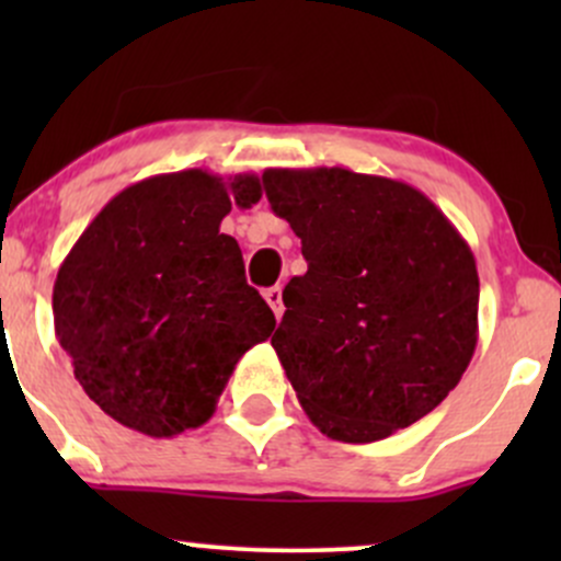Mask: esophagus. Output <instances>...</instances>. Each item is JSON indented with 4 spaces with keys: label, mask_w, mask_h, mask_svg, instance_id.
Segmentation results:
<instances>
[{
    "label": "esophagus",
    "mask_w": 561,
    "mask_h": 561,
    "mask_svg": "<svg viewBox=\"0 0 561 561\" xmlns=\"http://www.w3.org/2000/svg\"><path fill=\"white\" fill-rule=\"evenodd\" d=\"M263 298H266L268 306H272V311H274L276 319H279L282 313H285V306H282V287L279 285L268 287L266 293H263Z\"/></svg>",
    "instance_id": "1"
}]
</instances>
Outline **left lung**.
<instances>
[{
    "label": "left lung",
    "instance_id": "1",
    "mask_svg": "<svg viewBox=\"0 0 561 561\" xmlns=\"http://www.w3.org/2000/svg\"><path fill=\"white\" fill-rule=\"evenodd\" d=\"M308 272L287 282L272 345L302 411L332 440L371 443L435 409L472 362L480 279L443 210L396 179L263 171Z\"/></svg>",
    "mask_w": 561,
    "mask_h": 561
}]
</instances>
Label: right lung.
<instances>
[{"label": "right lung", "mask_w": 561, "mask_h": 561, "mask_svg": "<svg viewBox=\"0 0 561 561\" xmlns=\"http://www.w3.org/2000/svg\"><path fill=\"white\" fill-rule=\"evenodd\" d=\"M255 173H158L118 192L57 272L55 334L92 401L128 430L173 437L214 416L244 353L276 319L221 234Z\"/></svg>", "instance_id": "right-lung-1"}]
</instances>
